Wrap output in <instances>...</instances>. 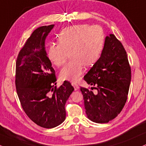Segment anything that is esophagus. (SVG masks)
Instances as JSON below:
<instances>
[{"label":"esophagus","mask_w":146,"mask_h":146,"mask_svg":"<svg viewBox=\"0 0 146 146\" xmlns=\"http://www.w3.org/2000/svg\"><path fill=\"white\" fill-rule=\"evenodd\" d=\"M72 86L74 87V89L75 91H77V90L79 89V86L76 83H75V82H72Z\"/></svg>","instance_id":"obj_1"}]
</instances>
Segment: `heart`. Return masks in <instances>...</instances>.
<instances>
[{
  "mask_svg": "<svg viewBox=\"0 0 146 146\" xmlns=\"http://www.w3.org/2000/svg\"><path fill=\"white\" fill-rule=\"evenodd\" d=\"M59 43H52L48 57L56 66L64 65L70 55L71 60L61 70L62 80L77 82L84 71L98 61L104 44V35L100 26L76 25L64 28L58 36Z\"/></svg>",
  "mask_w": 146,
  "mask_h": 146,
  "instance_id": "obj_1",
  "label": "heart"
}]
</instances>
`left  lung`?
<instances>
[{
	"mask_svg": "<svg viewBox=\"0 0 146 146\" xmlns=\"http://www.w3.org/2000/svg\"><path fill=\"white\" fill-rule=\"evenodd\" d=\"M131 79L127 52L110 34L106 37L98 61L84 76L87 84L95 86L91 89H96V92L80 87L88 118L96 123H106L116 118L127 102Z\"/></svg>",
	"mask_w": 146,
	"mask_h": 146,
	"instance_id": "obj_1",
	"label": "left lung"
}]
</instances>
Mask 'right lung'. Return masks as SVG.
Returning <instances> with one entry per match:
<instances>
[{
	"instance_id": "obj_1",
	"label": "right lung",
	"mask_w": 146,
	"mask_h": 146,
	"mask_svg": "<svg viewBox=\"0 0 146 146\" xmlns=\"http://www.w3.org/2000/svg\"><path fill=\"white\" fill-rule=\"evenodd\" d=\"M54 25L41 26L32 32L16 61L15 86L26 114L34 123L51 129L66 119L65 105L74 90L65 80L60 87L45 50V39Z\"/></svg>"
}]
</instances>
